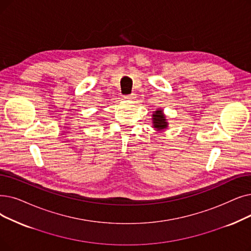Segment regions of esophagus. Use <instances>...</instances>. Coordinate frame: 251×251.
<instances>
[{
	"instance_id": "1",
	"label": "esophagus",
	"mask_w": 251,
	"mask_h": 251,
	"mask_svg": "<svg viewBox=\"0 0 251 251\" xmlns=\"http://www.w3.org/2000/svg\"><path fill=\"white\" fill-rule=\"evenodd\" d=\"M134 95H135V94L131 93V94H126V95H124L123 97H124V100H131L134 99Z\"/></svg>"
}]
</instances>
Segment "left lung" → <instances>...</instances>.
Segmentation results:
<instances>
[{"label": "left lung", "instance_id": "1", "mask_svg": "<svg viewBox=\"0 0 251 251\" xmlns=\"http://www.w3.org/2000/svg\"><path fill=\"white\" fill-rule=\"evenodd\" d=\"M152 123H154V128H157L158 130H162L167 127L166 123V119L165 116L163 115L162 111H156L155 114L152 115Z\"/></svg>", "mask_w": 251, "mask_h": 251}]
</instances>
